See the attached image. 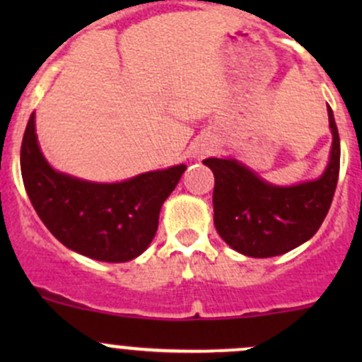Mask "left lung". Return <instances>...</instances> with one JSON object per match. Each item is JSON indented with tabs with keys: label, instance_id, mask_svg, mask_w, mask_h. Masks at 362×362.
Segmentation results:
<instances>
[{
	"label": "left lung",
	"instance_id": "1",
	"mask_svg": "<svg viewBox=\"0 0 362 362\" xmlns=\"http://www.w3.org/2000/svg\"><path fill=\"white\" fill-rule=\"evenodd\" d=\"M333 133L329 163L317 180L280 187L259 178L236 159H204L214 171V224L231 249L249 257H273L308 242L326 218L339 173V136Z\"/></svg>",
	"mask_w": 362,
	"mask_h": 362
}]
</instances>
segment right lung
<instances>
[{"label":"right lung","mask_w":362,"mask_h":362,"mask_svg":"<svg viewBox=\"0 0 362 362\" xmlns=\"http://www.w3.org/2000/svg\"><path fill=\"white\" fill-rule=\"evenodd\" d=\"M185 168L178 164L117 184L69 177L43 158L35 113L29 117L21 147L25 192L47 229L68 249L105 262L131 261L151 245L160 206Z\"/></svg>","instance_id":"add662e5"}]
</instances>
